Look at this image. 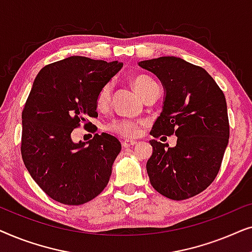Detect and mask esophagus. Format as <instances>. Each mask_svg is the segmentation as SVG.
<instances>
[{
  "mask_svg": "<svg viewBox=\"0 0 252 252\" xmlns=\"http://www.w3.org/2000/svg\"><path fill=\"white\" fill-rule=\"evenodd\" d=\"M136 143H137V141H135V140H124L123 141V147L124 148H128V147L135 146Z\"/></svg>",
  "mask_w": 252,
  "mask_h": 252,
  "instance_id": "34e87169",
  "label": "esophagus"
}]
</instances>
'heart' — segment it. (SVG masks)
<instances>
[{
	"label": "heart",
	"instance_id": "b5f03b06",
	"mask_svg": "<svg viewBox=\"0 0 252 252\" xmlns=\"http://www.w3.org/2000/svg\"><path fill=\"white\" fill-rule=\"evenodd\" d=\"M130 84L133 88L139 94L141 97L146 96L156 84V81L153 78L147 74H135L130 78ZM112 87L111 84H105L103 87L99 89L97 95H96V105L99 109H104L109 104L110 97H111ZM108 128L117 134H120L123 136L132 137L135 136L139 132V125L135 122L127 119H117L113 120L108 125Z\"/></svg>",
	"mask_w": 252,
	"mask_h": 252
}]
</instances>
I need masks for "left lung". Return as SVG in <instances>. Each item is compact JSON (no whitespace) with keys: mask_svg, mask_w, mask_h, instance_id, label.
<instances>
[{"mask_svg":"<svg viewBox=\"0 0 252 252\" xmlns=\"http://www.w3.org/2000/svg\"><path fill=\"white\" fill-rule=\"evenodd\" d=\"M139 66L156 75L164 88L163 109L150 134L178 137L173 148L150 140V184L174 201L192 197L215 180L228 144L225 95L204 68L182 58H153Z\"/></svg>","mask_w":252,"mask_h":252,"instance_id":"1","label":"left lung"}]
</instances>
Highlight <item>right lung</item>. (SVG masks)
Wrapping results in <instances>:
<instances>
[{
	"label": "right lung",
	"mask_w": 252,
	"mask_h": 252,
	"mask_svg": "<svg viewBox=\"0 0 252 252\" xmlns=\"http://www.w3.org/2000/svg\"><path fill=\"white\" fill-rule=\"evenodd\" d=\"M123 65L71 56L36 75L22 115V156L31 177L55 201L84 204L108 185L122 144L106 133L75 143L71 133L98 116L96 95Z\"/></svg>",
	"instance_id": "1"
}]
</instances>
